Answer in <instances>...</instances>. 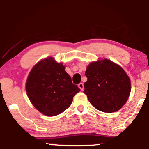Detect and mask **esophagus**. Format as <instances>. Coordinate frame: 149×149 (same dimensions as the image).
I'll list each match as a JSON object with an SVG mask.
<instances>
[{
    "mask_svg": "<svg viewBox=\"0 0 149 149\" xmlns=\"http://www.w3.org/2000/svg\"><path fill=\"white\" fill-rule=\"evenodd\" d=\"M78 88L80 89V90H82V91H83V89H84V85H83V83H80V84H78Z\"/></svg>",
    "mask_w": 149,
    "mask_h": 149,
    "instance_id": "obj_1",
    "label": "esophagus"
}]
</instances>
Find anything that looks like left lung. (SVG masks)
<instances>
[{"instance_id": "8db88e82", "label": "left lung", "mask_w": 149, "mask_h": 149, "mask_svg": "<svg viewBox=\"0 0 149 149\" xmlns=\"http://www.w3.org/2000/svg\"><path fill=\"white\" fill-rule=\"evenodd\" d=\"M88 80L84 93L99 111L116 112L127 102L131 91L130 79L122 67L107 59L92 61L85 71Z\"/></svg>"}]
</instances>
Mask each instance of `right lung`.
Wrapping results in <instances>:
<instances>
[{"mask_svg":"<svg viewBox=\"0 0 149 149\" xmlns=\"http://www.w3.org/2000/svg\"><path fill=\"white\" fill-rule=\"evenodd\" d=\"M80 90L72 83L62 63L57 62L53 57L39 61L31 70L26 83L31 104L47 116H57L66 110Z\"/></svg>","mask_w":149,"mask_h":149,"instance_id":"right-lung-1","label":"right lung"}]
</instances>
